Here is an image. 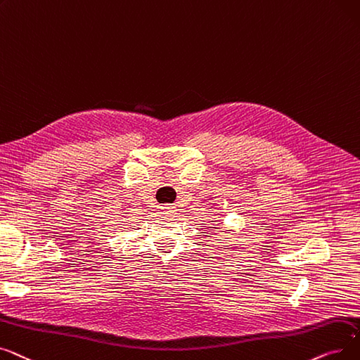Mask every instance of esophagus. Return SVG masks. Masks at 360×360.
Returning <instances> with one entry per match:
<instances>
[{
    "mask_svg": "<svg viewBox=\"0 0 360 360\" xmlns=\"http://www.w3.org/2000/svg\"><path fill=\"white\" fill-rule=\"evenodd\" d=\"M160 210L162 214H173L174 212V207H169V205H162V207H160Z\"/></svg>",
    "mask_w": 360,
    "mask_h": 360,
    "instance_id": "1",
    "label": "esophagus"
}]
</instances>
